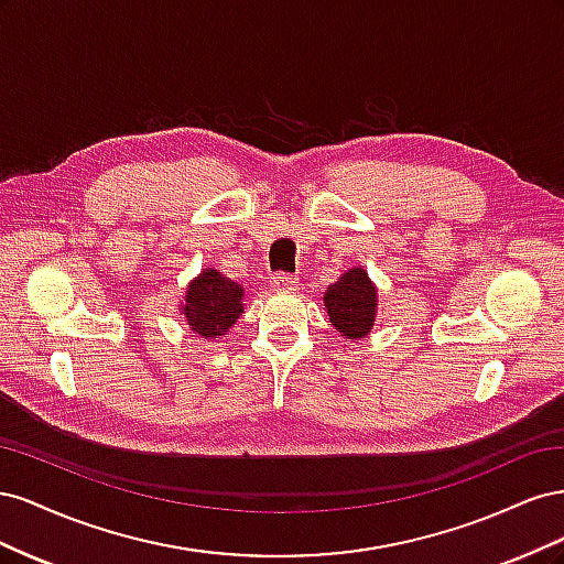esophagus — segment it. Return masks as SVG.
Wrapping results in <instances>:
<instances>
[{
    "label": "esophagus",
    "instance_id": "34e87169",
    "mask_svg": "<svg viewBox=\"0 0 564 564\" xmlns=\"http://www.w3.org/2000/svg\"><path fill=\"white\" fill-rule=\"evenodd\" d=\"M270 284L275 286L278 292H296V289H299V278L286 275V272H275V275L270 278Z\"/></svg>",
    "mask_w": 564,
    "mask_h": 564
}]
</instances>
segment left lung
<instances>
[{
    "instance_id": "obj_1",
    "label": "left lung",
    "mask_w": 564,
    "mask_h": 564,
    "mask_svg": "<svg viewBox=\"0 0 564 564\" xmlns=\"http://www.w3.org/2000/svg\"><path fill=\"white\" fill-rule=\"evenodd\" d=\"M324 311L344 338L362 340L369 336L379 313V289L369 272L362 265L348 268L324 292Z\"/></svg>"
}]
</instances>
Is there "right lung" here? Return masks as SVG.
<instances>
[{"mask_svg":"<svg viewBox=\"0 0 564 564\" xmlns=\"http://www.w3.org/2000/svg\"><path fill=\"white\" fill-rule=\"evenodd\" d=\"M178 313L195 336L218 340L245 313V286L216 268H202L199 275L187 282Z\"/></svg>","mask_w":564,"mask_h":564,"instance_id":"1","label":"right lung"}]
</instances>
